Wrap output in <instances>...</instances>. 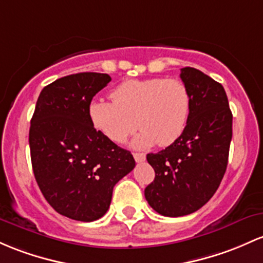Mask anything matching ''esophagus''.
Masks as SVG:
<instances>
[{
  "label": "esophagus",
  "instance_id": "obj_1",
  "mask_svg": "<svg viewBox=\"0 0 263 263\" xmlns=\"http://www.w3.org/2000/svg\"><path fill=\"white\" fill-rule=\"evenodd\" d=\"M134 157L136 162H143V161L146 160V155L141 154V152H136V154H134Z\"/></svg>",
  "mask_w": 263,
  "mask_h": 263
}]
</instances>
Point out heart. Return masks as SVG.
Wrapping results in <instances>:
<instances>
[{
    "mask_svg": "<svg viewBox=\"0 0 263 263\" xmlns=\"http://www.w3.org/2000/svg\"><path fill=\"white\" fill-rule=\"evenodd\" d=\"M109 97L112 102L92 101L88 116L92 126L115 143L125 142L137 125L141 129L135 146H168L180 138L189 122L191 97L180 80H127L112 89Z\"/></svg>",
    "mask_w": 263,
    "mask_h": 263,
    "instance_id": "obj_1",
    "label": "heart"
}]
</instances>
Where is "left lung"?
Instances as JSON below:
<instances>
[{
    "mask_svg": "<svg viewBox=\"0 0 263 263\" xmlns=\"http://www.w3.org/2000/svg\"><path fill=\"white\" fill-rule=\"evenodd\" d=\"M191 111L183 134L172 145L147 155L155 180L145 189L160 215L180 217L200 210L220 186L229 162L232 112L221 83L193 67L181 68Z\"/></svg>",
    "mask_w": 263,
    "mask_h": 263,
    "instance_id": "left-lung-1",
    "label": "left lung"
}]
</instances>
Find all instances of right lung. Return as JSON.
<instances>
[{
	"mask_svg": "<svg viewBox=\"0 0 263 263\" xmlns=\"http://www.w3.org/2000/svg\"><path fill=\"white\" fill-rule=\"evenodd\" d=\"M107 73L81 72L43 87L30 127L31 162L54 211L91 222L107 212L114 187L134 170L131 152L101 135L88 106L107 86Z\"/></svg>",
	"mask_w": 263,
	"mask_h": 263,
	"instance_id": "1",
	"label": "right lung"
}]
</instances>
